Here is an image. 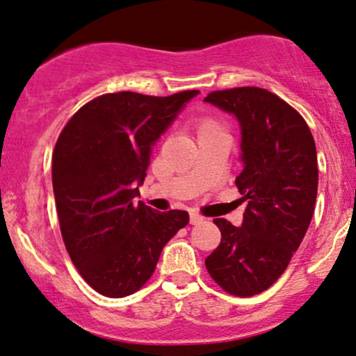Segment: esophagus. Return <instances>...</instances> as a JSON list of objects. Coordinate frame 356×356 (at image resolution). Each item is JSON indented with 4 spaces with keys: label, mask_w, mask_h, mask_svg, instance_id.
<instances>
[{
    "label": "esophagus",
    "mask_w": 356,
    "mask_h": 356,
    "mask_svg": "<svg viewBox=\"0 0 356 356\" xmlns=\"http://www.w3.org/2000/svg\"><path fill=\"white\" fill-rule=\"evenodd\" d=\"M202 222H204V217L197 216V213H191V224H192V225L202 224Z\"/></svg>",
    "instance_id": "1"
}]
</instances>
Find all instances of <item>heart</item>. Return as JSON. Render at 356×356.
<instances>
[{
	"label": "heart",
	"instance_id": "1",
	"mask_svg": "<svg viewBox=\"0 0 356 356\" xmlns=\"http://www.w3.org/2000/svg\"><path fill=\"white\" fill-rule=\"evenodd\" d=\"M217 131H219V126H217L213 121H211V119H202V121H199V124H197V132H199V136L209 134V132H217Z\"/></svg>",
	"mask_w": 356,
	"mask_h": 356
}]
</instances>
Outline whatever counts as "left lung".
Listing matches in <instances>:
<instances>
[{
    "instance_id": "1",
    "label": "left lung",
    "mask_w": 356,
    "mask_h": 356,
    "mask_svg": "<svg viewBox=\"0 0 356 356\" xmlns=\"http://www.w3.org/2000/svg\"><path fill=\"white\" fill-rule=\"evenodd\" d=\"M204 101L237 119L235 186L248 200L241 227L213 220L222 241L205 267L225 292L250 297L275 284L305 237L318 189L315 140L302 115L267 89H227Z\"/></svg>"
}]
</instances>
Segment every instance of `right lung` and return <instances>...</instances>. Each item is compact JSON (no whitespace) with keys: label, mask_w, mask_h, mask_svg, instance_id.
I'll list each match as a JSON object with an SVG mask.
<instances>
[{"label":"right lung","mask_w":356,"mask_h":356,"mask_svg":"<svg viewBox=\"0 0 356 356\" xmlns=\"http://www.w3.org/2000/svg\"><path fill=\"white\" fill-rule=\"evenodd\" d=\"M197 94H104L72 115L56 143L53 191L64 245L101 295L139 290L165 243L189 224L186 211L159 212L136 199L154 145Z\"/></svg>","instance_id":"1"}]
</instances>
